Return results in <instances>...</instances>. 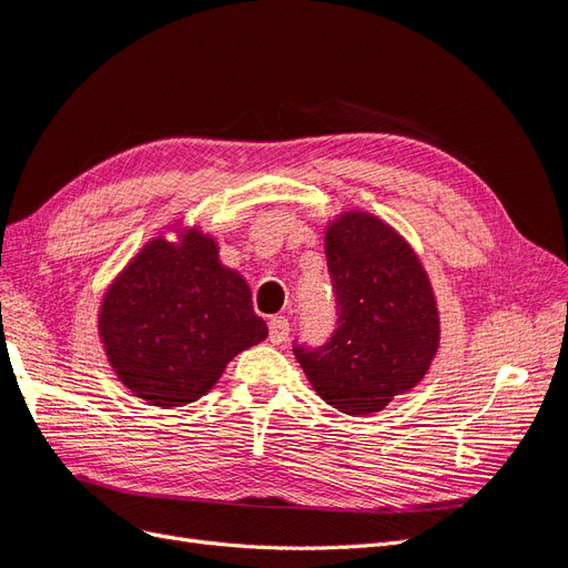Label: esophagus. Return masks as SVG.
<instances>
[{"instance_id":"34e87169","label":"esophagus","mask_w":568,"mask_h":568,"mask_svg":"<svg viewBox=\"0 0 568 568\" xmlns=\"http://www.w3.org/2000/svg\"><path fill=\"white\" fill-rule=\"evenodd\" d=\"M267 328H270V343L275 345H282L286 338H288V320L286 317H272L267 322Z\"/></svg>"}]
</instances>
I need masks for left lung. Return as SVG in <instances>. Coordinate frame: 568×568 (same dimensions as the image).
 I'll return each mask as SVG.
<instances>
[{
	"instance_id": "1",
	"label": "left lung",
	"mask_w": 568,
	"mask_h": 568,
	"mask_svg": "<svg viewBox=\"0 0 568 568\" xmlns=\"http://www.w3.org/2000/svg\"><path fill=\"white\" fill-rule=\"evenodd\" d=\"M338 326L320 347L293 345L317 395L347 416L376 414L416 387L439 347V312L418 256L364 211L326 227Z\"/></svg>"
}]
</instances>
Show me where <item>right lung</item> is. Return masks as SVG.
<instances>
[{
  "label": "right lung",
  "mask_w": 568,
  "mask_h": 568,
  "mask_svg": "<svg viewBox=\"0 0 568 568\" xmlns=\"http://www.w3.org/2000/svg\"><path fill=\"white\" fill-rule=\"evenodd\" d=\"M98 331L114 374L162 408L204 397L234 355L267 338L248 284L194 227L131 258L105 293Z\"/></svg>",
  "instance_id": "add662e5"
}]
</instances>
